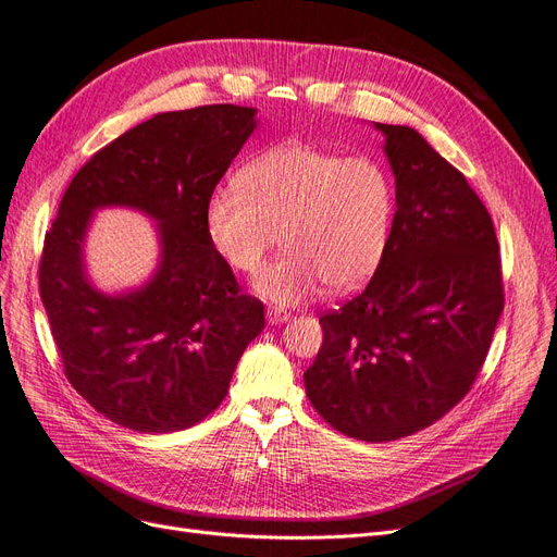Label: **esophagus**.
Listing matches in <instances>:
<instances>
[{"mask_svg":"<svg viewBox=\"0 0 557 557\" xmlns=\"http://www.w3.org/2000/svg\"><path fill=\"white\" fill-rule=\"evenodd\" d=\"M265 319H268V324H284V321H289V314H286L284 310H277V308H268Z\"/></svg>","mask_w":557,"mask_h":557,"instance_id":"obj_1","label":"esophagus"}]
</instances>
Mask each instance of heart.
<instances>
[{"label":"heart","instance_id":"heart-1","mask_svg":"<svg viewBox=\"0 0 557 557\" xmlns=\"http://www.w3.org/2000/svg\"><path fill=\"white\" fill-rule=\"evenodd\" d=\"M396 189L380 161L280 143L214 189L206 203L208 238L233 271L255 273L277 240L284 255L257 275L275 305H298L324 284L335 292L366 282L391 240Z\"/></svg>","mask_w":557,"mask_h":557}]
</instances>
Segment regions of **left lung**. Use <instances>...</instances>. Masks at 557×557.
Listing matches in <instances>:
<instances>
[{
  "label": "left lung",
  "mask_w": 557,
  "mask_h": 557,
  "mask_svg": "<svg viewBox=\"0 0 557 557\" xmlns=\"http://www.w3.org/2000/svg\"><path fill=\"white\" fill-rule=\"evenodd\" d=\"M396 175V218L366 289L319 319L305 370L321 419L363 442L414 435L462 400L505 308L499 245L465 175L403 124L374 122Z\"/></svg>",
  "instance_id": "obj_1"
}]
</instances>
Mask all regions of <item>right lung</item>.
<instances>
[{"instance_id": "add662e5", "label": "right lung", "mask_w": 557, "mask_h": 557, "mask_svg": "<svg viewBox=\"0 0 557 557\" xmlns=\"http://www.w3.org/2000/svg\"><path fill=\"white\" fill-rule=\"evenodd\" d=\"M255 115L214 103L136 124L74 175L46 233L39 292L66 380L136 433H175L212 414L265 326L263 302L240 294L206 231L208 196ZM113 205L154 219L162 252L146 285L103 295L86 280L82 247L94 212Z\"/></svg>"}]
</instances>
